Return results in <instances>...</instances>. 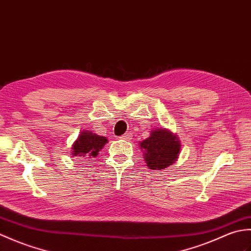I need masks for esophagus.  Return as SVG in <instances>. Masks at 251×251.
Returning a JSON list of instances; mask_svg holds the SVG:
<instances>
[{"instance_id": "obj_1", "label": "esophagus", "mask_w": 251, "mask_h": 251, "mask_svg": "<svg viewBox=\"0 0 251 251\" xmlns=\"http://www.w3.org/2000/svg\"><path fill=\"white\" fill-rule=\"evenodd\" d=\"M120 138H121V139H123V140L128 141V140L131 139V135H130V134H124L123 136H121Z\"/></svg>"}]
</instances>
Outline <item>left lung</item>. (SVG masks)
I'll return each mask as SVG.
<instances>
[{
    "mask_svg": "<svg viewBox=\"0 0 251 251\" xmlns=\"http://www.w3.org/2000/svg\"><path fill=\"white\" fill-rule=\"evenodd\" d=\"M148 167L165 169L177 162L181 150L179 137L167 128L152 129L147 139L139 142Z\"/></svg>",
    "mask_w": 251,
    "mask_h": 251,
    "instance_id": "left-lung-1",
    "label": "left lung"
}]
</instances>
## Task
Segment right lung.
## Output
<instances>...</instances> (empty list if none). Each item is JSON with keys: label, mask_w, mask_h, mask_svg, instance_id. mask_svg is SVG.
<instances>
[{"label": "right lung", "mask_w": 251, "mask_h": 251, "mask_svg": "<svg viewBox=\"0 0 251 251\" xmlns=\"http://www.w3.org/2000/svg\"><path fill=\"white\" fill-rule=\"evenodd\" d=\"M106 143L108 139L105 137L99 136L90 130H83L77 139L73 142L71 156L85 158L96 157Z\"/></svg>", "instance_id": "obj_1"}]
</instances>
